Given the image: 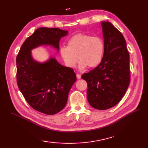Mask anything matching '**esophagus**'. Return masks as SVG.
<instances>
[{
  "mask_svg": "<svg viewBox=\"0 0 148 148\" xmlns=\"http://www.w3.org/2000/svg\"><path fill=\"white\" fill-rule=\"evenodd\" d=\"M76 77H77V79H81V75H80V74H76Z\"/></svg>",
  "mask_w": 148,
  "mask_h": 148,
  "instance_id": "1",
  "label": "esophagus"
}]
</instances>
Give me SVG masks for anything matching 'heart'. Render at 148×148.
I'll list each match as a JSON object with an SVG mask.
<instances>
[{
  "instance_id": "b5f03b06",
  "label": "heart",
  "mask_w": 148,
  "mask_h": 148,
  "mask_svg": "<svg viewBox=\"0 0 148 148\" xmlns=\"http://www.w3.org/2000/svg\"><path fill=\"white\" fill-rule=\"evenodd\" d=\"M103 51L104 45L101 38L83 33L72 36L68 40L67 46L60 49V54L66 66L74 67L78 58L80 60V69H85L87 66H98L102 60Z\"/></svg>"
}]
</instances>
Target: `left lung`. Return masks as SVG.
Returning <instances> with one entry per match:
<instances>
[{"label":"left lung","mask_w":148,"mask_h":148,"mask_svg":"<svg viewBox=\"0 0 148 148\" xmlns=\"http://www.w3.org/2000/svg\"><path fill=\"white\" fill-rule=\"evenodd\" d=\"M104 52L102 62L82 75L90 105L99 110L116 106L130 83V55L123 36L109 21H102Z\"/></svg>","instance_id":"1"}]
</instances>
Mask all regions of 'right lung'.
Segmentation results:
<instances>
[{
    "instance_id": "1",
    "label": "right lung",
    "mask_w": 148,
    "mask_h": 148,
    "mask_svg": "<svg viewBox=\"0 0 148 148\" xmlns=\"http://www.w3.org/2000/svg\"><path fill=\"white\" fill-rule=\"evenodd\" d=\"M68 31L41 27L25 40L16 57V79L20 92L36 111L53 115L64 108L72 86L76 81L74 70L60 64L53 57L36 61L31 50L49 45L59 51V42Z\"/></svg>"
}]
</instances>
